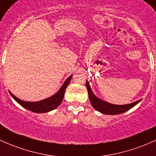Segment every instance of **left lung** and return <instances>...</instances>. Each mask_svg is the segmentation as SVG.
I'll return each mask as SVG.
<instances>
[{
    "label": "left lung",
    "instance_id": "8db88e82",
    "mask_svg": "<svg viewBox=\"0 0 156 156\" xmlns=\"http://www.w3.org/2000/svg\"><path fill=\"white\" fill-rule=\"evenodd\" d=\"M86 86L87 91H88L89 98H90V103L92 106L94 107L96 110L99 111L100 112L107 115H117L121 114L123 112H126V111L130 109L132 107L136 106L138 102H140L141 100L137 101L136 102L126 104V105H115V104H109L108 102H106L104 101L101 100V99L98 98L92 92L91 88H90V85H89L88 81H86Z\"/></svg>",
    "mask_w": 156,
    "mask_h": 156
}]
</instances>
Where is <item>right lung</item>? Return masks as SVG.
<instances>
[{
    "mask_svg": "<svg viewBox=\"0 0 156 156\" xmlns=\"http://www.w3.org/2000/svg\"><path fill=\"white\" fill-rule=\"evenodd\" d=\"M72 77H73V75H70L69 78L66 80V81L64 82V83L62 85L61 88L60 89L59 91L57 93L55 94V95L52 97L48 98L40 101H22L20 100V99L18 98L17 97H15L11 92H9V93L10 95H12V97L20 105H21L22 107L27 109L28 110L32 111V112H37V113L47 112L51 110H53L54 109H55L56 107H58L61 102H62L65 91H66V88L67 87L68 85H69Z\"/></svg>",
    "mask_w": 156,
    "mask_h": 156,
    "instance_id": "obj_1",
    "label": "right lung"
}]
</instances>
